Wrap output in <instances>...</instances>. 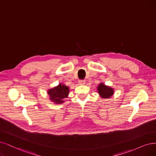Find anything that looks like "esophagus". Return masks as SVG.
Returning <instances> with one entry per match:
<instances>
[{"label":"esophagus","instance_id":"esophagus-1","mask_svg":"<svg viewBox=\"0 0 156 156\" xmlns=\"http://www.w3.org/2000/svg\"><path fill=\"white\" fill-rule=\"evenodd\" d=\"M78 83H79V85H84L85 83V80H80Z\"/></svg>","mask_w":156,"mask_h":156}]
</instances>
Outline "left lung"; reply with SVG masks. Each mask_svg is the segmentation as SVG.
<instances>
[{
  "instance_id": "obj_1",
  "label": "left lung",
  "mask_w": 156,
  "mask_h": 156,
  "mask_svg": "<svg viewBox=\"0 0 156 156\" xmlns=\"http://www.w3.org/2000/svg\"><path fill=\"white\" fill-rule=\"evenodd\" d=\"M97 91L102 99H109L114 94V89L101 82L97 86Z\"/></svg>"
}]
</instances>
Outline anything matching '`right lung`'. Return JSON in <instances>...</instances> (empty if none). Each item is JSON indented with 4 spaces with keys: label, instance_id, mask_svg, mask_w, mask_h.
Returning <instances> with one entry per match:
<instances>
[{
    "label": "right lung",
    "instance_id": "add662e5",
    "mask_svg": "<svg viewBox=\"0 0 156 156\" xmlns=\"http://www.w3.org/2000/svg\"><path fill=\"white\" fill-rule=\"evenodd\" d=\"M47 92L49 100L54 104L60 105L64 103V99L68 97L69 87L63 83H60L55 87L49 89Z\"/></svg>",
    "mask_w": 156,
    "mask_h": 156
}]
</instances>
